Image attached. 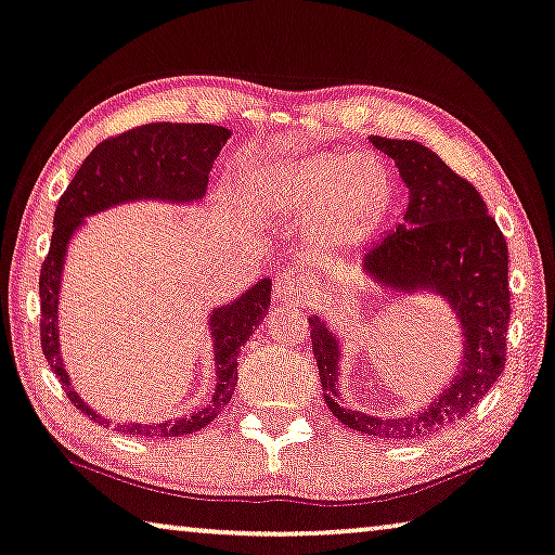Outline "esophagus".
<instances>
[{"mask_svg":"<svg viewBox=\"0 0 555 555\" xmlns=\"http://www.w3.org/2000/svg\"><path fill=\"white\" fill-rule=\"evenodd\" d=\"M305 270L289 266L287 270H280L275 280H272V295L275 297H295L305 287Z\"/></svg>","mask_w":555,"mask_h":555,"instance_id":"1","label":"esophagus"}]
</instances>
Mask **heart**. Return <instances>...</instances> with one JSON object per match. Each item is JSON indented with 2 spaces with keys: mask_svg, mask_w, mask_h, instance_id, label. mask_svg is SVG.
Here are the masks:
<instances>
[{
  "mask_svg": "<svg viewBox=\"0 0 555 555\" xmlns=\"http://www.w3.org/2000/svg\"><path fill=\"white\" fill-rule=\"evenodd\" d=\"M283 191L293 206L322 203V223L330 235L347 233L372 210L385 191V178L366 158H307L285 178Z\"/></svg>",
  "mask_w": 555,
  "mask_h": 555,
  "instance_id": "heart-1",
  "label": "heart"
}]
</instances>
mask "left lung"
Listing matches in <instances>:
<instances>
[{"instance_id":"8db88e82","label":"left lung","mask_w":555,"mask_h":555,"mask_svg":"<svg viewBox=\"0 0 555 555\" xmlns=\"http://www.w3.org/2000/svg\"><path fill=\"white\" fill-rule=\"evenodd\" d=\"M409 189L404 223L364 255V270L397 293L434 287L462 318L464 364L431 406L404 420H379L337 402V337L310 318L312 352L330 412L347 429L379 439H420L462 420L501 377L511 318L508 245L486 203L454 168L422 143L372 135Z\"/></svg>"}]
</instances>
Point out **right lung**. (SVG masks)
Here are the masks:
<instances>
[{
	"instance_id": "1",
	"label": "right lung",
	"mask_w": 555,
	"mask_h": 555,
	"mask_svg": "<svg viewBox=\"0 0 555 555\" xmlns=\"http://www.w3.org/2000/svg\"><path fill=\"white\" fill-rule=\"evenodd\" d=\"M230 139L223 126L210 124H146L124 133L111 135L93 149L81 168L76 170L69 189L62 193L54 212V233L39 275L41 297V352H44L51 372L69 397V402L81 409L89 420L106 424L108 420L93 412L83 399L72 389L69 374L59 354L56 305L59 285H62V266L66 245L74 230L81 225V218L116 206L126 201L158 198V201H198L206 195L208 173L212 160ZM270 307V280H260L235 302L218 307L210 314V335L216 345V389L212 399L198 412H191L178 420L158 424H116L118 431L135 437H185L201 431L228 406L237 382V354L248 343L255 327L266 320Z\"/></svg>"
}]
</instances>
